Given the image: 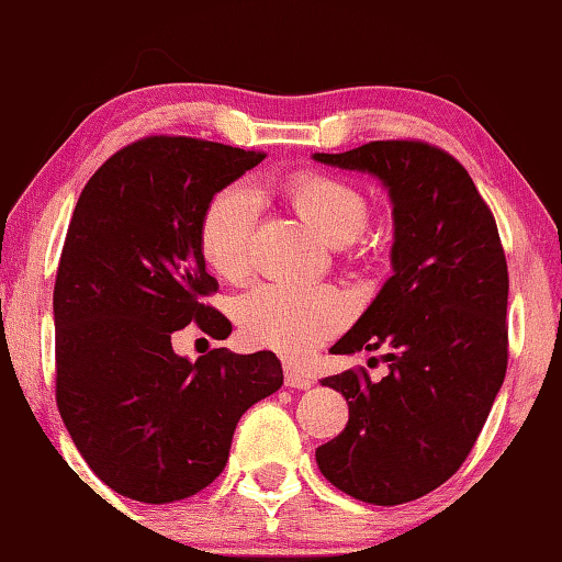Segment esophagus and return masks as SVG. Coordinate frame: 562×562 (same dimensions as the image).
Here are the masks:
<instances>
[{
	"instance_id": "1",
	"label": "esophagus",
	"mask_w": 562,
	"mask_h": 562,
	"mask_svg": "<svg viewBox=\"0 0 562 562\" xmlns=\"http://www.w3.org/2000/svg\"><path fill=\"white\" fill-rule=\"evenodd\" d=\"M313 384V376L303 374L295 367H284V386H290V390H311Z\"/></svg>"
}]
</instances>
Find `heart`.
Here are the masks:
<instances>
[{
	"label": "heart",
	"mask_w": 562,
	"mask_h": 562,
	"mask_svg": "<svg viewBox=\"0 0 562 562\" xmlns=\"http://www.w3.org/2000/svg\"><path fill=\"white\" fill-rule=\"evenodd\" d=\"M284 193L300 216L328 241H351L367 228L371 203L367 193L330 172L303 170L284 183ZM259 203L244 186L224 188L209 203L201 221V247L218 274L244 278L255 262ZM351 303L330 284L259 282L234 305L244 338L259 349L300 359L328 341L349 321Z\"/></svg>",
	"instance_id": "obj_1"
}]
</instances>
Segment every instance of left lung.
I'll return each mask as SVG.
<instances>
[{"label": "left lung", "instance_id": "1", "mask_svg": "<svg viewBox=\"0 0 562 562\" xmlns=\"http://www.w3.org/2000/svg\"><path fill=\"white\" fill-rule=\"evenodd\" d=\"M313 157L390 191L392 278L330 346L382 349L390 371L379 382L367 369L323 379L349 402V423L315 461L344 494L394 507L446 484L492 413L509 357L507 257L492 211L446 149L382 139Z\"/></svg>", "mask_w": 562, "mask_h": 562}]
</instances>
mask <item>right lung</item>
Segmentation results:
<instances>
[{"mask_svg": "<svg viewBox=\"0 0 562 562\" xmlns=\"http://www.w3.org/2000/svg\"><path fill=\"white\" fill-rule=\"evenodd\" d=\"M262 153L195 137H145L93 172L55 274V400L78 453L116 494L168 504L224 471L239 417L282 386L272 351H172L199 323H232L205 297L201 221Z\"/></svg>", "mask_w": 562, "mask_h": 562, "instance_id": "add662e5", "label": "right lung"}]
</instances>
